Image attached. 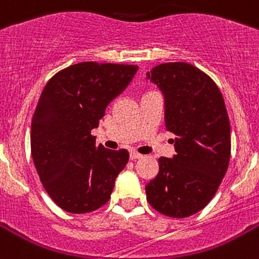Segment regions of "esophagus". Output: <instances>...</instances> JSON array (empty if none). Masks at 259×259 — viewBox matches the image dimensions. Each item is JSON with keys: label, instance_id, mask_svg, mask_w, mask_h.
Masks as SVG:
<instances>
[{"label": "esophagus", "instance_id": "1", "mask_svg": "<svg viewBox=\"0 0 259 259\" xmlns=\"http://www.w3.org/2000/svg\"><path fill=\"white\" fill-rule=\"evenodd\" d=\"M142 158V154H140L138 151L130 150V159H140Z\"/></svg>", "mask_w": 259, "mask_h": 259}]
</instances>
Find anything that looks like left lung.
<instances>
[{"mask_svg": "<svg viewBox=\"0 0 259 259\" xmlns=\"http://www.w3.org/2000/svg\"><path fill=\"white\" fill-rule=\"evenodd\" d=\"M165 98L166 129L176 155L161 157L146 185L148 202L163 215L185 218L211 201L230 161V121L224 97L209 75L186 62L161 64L146 73Z\"/></svg>", "mask_w": 259, "mask_h": 259, "instance_id": "8db88e82", "label": "left lung"}]
</instances>
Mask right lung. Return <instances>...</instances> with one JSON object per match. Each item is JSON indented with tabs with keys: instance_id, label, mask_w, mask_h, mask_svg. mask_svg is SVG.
<instances>
[{
	"instance_id": "right-lung-1",
	"label": "right lung",
	"mask_w": 259,
	"mask_h": 259,
	"mask_svg": "<svg viewBox=\"0 0 259 259\" xmlns=\"http://www.w3.org/2000/svg\"><path fill=\"white\" fill-rule=\"evenodd\" d=\"M137 70L136 65L79 62L58 71L42 90L31 119V157L50 198L68 213L104 206L129 161L126 149L96 145L92 130Z\"/></svg>"
}]
</instances>
